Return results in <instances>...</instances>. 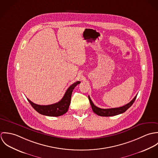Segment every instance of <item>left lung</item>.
<instances>
[{
  "instance_id": "obj_1",
  "label": "left lung",
  "mask_w": 158,
  "mask_h": 158,
  "mask_svg": "<svg viewBox=\"0 0 158 158\" xmlns=\"http://www.w3.org/2000/svg\"><path fill=\"white\" fill-rule=\"evenodd\" d=\"M136 97H137V95H135V98L130 103H127V105H124L122 107L115 108H110V109H102V108H98L97 106H96L93 103V102H92L89 96H88V98H89L90 105H91V107H92V111H94V113H95L96 114H97L98 115H100V116L110 117V116L116 115H118V114H120L125 112L133 104V103L135 101Z\"/></svg>"
}]
</instances>
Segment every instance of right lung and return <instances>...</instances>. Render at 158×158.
I'll use <instances>...</instances> for the list:
<instances>
[{
	"label": "right lung",
	"mask_w": 158,
	"mask_h": 158,
	"mask_svg": "<svg viewBox=\"0 0 158 158\" xmlns=\"http://www.w3.org/2000/svg\"><path fill=\"white\" fill-rule=\"evenodd\" d=\"M80 83V81H77L72 84L67 89L62 99L58 103L54 104L49 105H40L33 103L28 98L27 100L28 102L30 103V105L32 106V107L38 113L41 114L51 117L60 116L67 113L70 103V99L72 91L74 89L75 87Z\"/></svg>",
	"instance_id": "1"
}]
</instances>
